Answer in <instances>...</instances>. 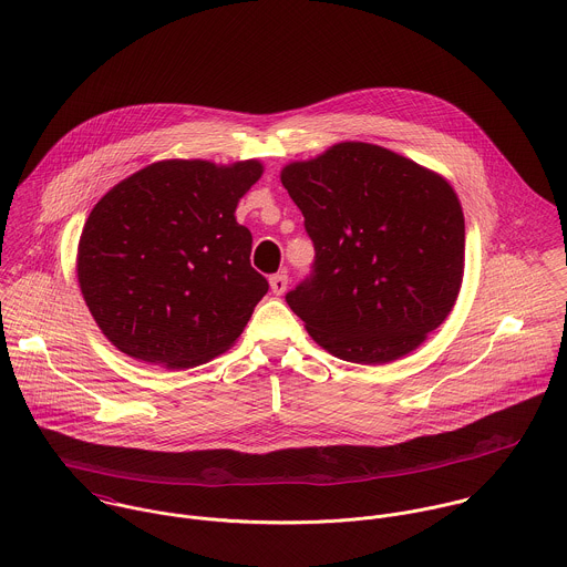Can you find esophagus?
I'll return each instance as SVG.
<instances>
[{
    "instance_id": "1",
    "label": "esophagus",
    "mask_w": 567,
    "mask_h": 567,
    "mask_svg": "<svg viewBox=\"0 0 567 567\" xmlns=\"http://www.w3.org/2000/svg\"><path fill=\"white\" fill-rule=\"evenodd\" d=\"M287 285H289V278L285 274H276L269 278V287L276 296H282L287 291Z\"/></svg>"
}]
</instances>
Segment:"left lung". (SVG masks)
<instances>
[{"label":"left lung","mask_w":567,"mask_h":567,"mask_svg":"<svg viewBox=\"0 0 567 567\" xmlns=\"http://www.w3.org/2000/svg\"><path fill=\"white\" fill-rule=\"evenodd\" d=\"M280 181L316 247L313 276L287 293L309 336L355 364L415 351L449 318L464 280L466 227L451 183L362 141L293 161Z\"/></svg>","instance_id":"8db88e82"}]
</instances>
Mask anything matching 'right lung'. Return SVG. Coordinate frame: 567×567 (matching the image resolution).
Listing matches in <instances>:
<instances>
[{
  "instance_id": "add662e5",
  "label": "right lung",
  "mask_w": 567,
  "mask_h": 567,
  "mask_svg": "<svg viewBox=\"0 0 567 567\" xmlns=\"http://www.w3.org/2000/svg\"><path fill=\"white\" fill-rule=\"evenodd\" d=\"M262 176L256 158L156 161L90 212L76 278L101 333L125 355L189 369L225 353L267 293L251 267L238 200Z\"/></svg>"
}]
</instances>
